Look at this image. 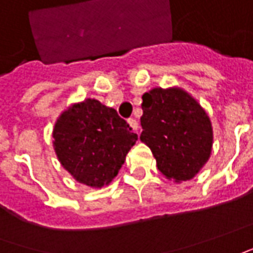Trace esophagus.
<instances>
[{
  "label": "esophagus",
  "instance_id": "esophagus-1",
  "mask_svg": "<svg viewBox=\"0 0 253 253\" xmlns=\"http://www.w3.org/2000/svg\"><path fill=\"white\" fill-rule=\"evenodd\" d=\"M127 122H128V126L131 127V128H133L135 133H137V134L140 133V126H138V122H137V120H135V119H128Z\"/></svg>",
  "mask_w": 253,
  "mask_h": 253
}]
</instances>
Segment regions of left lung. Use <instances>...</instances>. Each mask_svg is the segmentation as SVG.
I'll return each instance as SVG.
<instances>
[{
  "label": "left lung",
  "mask_w": 253,
  "mask_h": 253,
  "mask_svg": "<svg viewBox=\"0 0 253 253\" xmlns=\"http://www.w3.org/2000/svg\"><path fill=\"white\" fill-rule=\"evenodd\" d=\"M142 133L159 171L168 180H191L212 154V122L181 87H155L142 95Z\"/></svg>",
  "instance_id": "obj_1"
}]
</instances>
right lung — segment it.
Wrapping results in <instances>:
<instances>
[{
  "mask_svg": "<svg viewBox=\"0 0 253 253\" xmlns=\"http://www.w3.org/2000/svg\"><path fill=\"white\" fill-rule=\"evenodd\" d=\"M52 137L63 169L91 188H102L118 176L137 141L126 120L92 98L65 109L55 122Z\"/></svg>",
  "mask_w": 253,
  "mask_h": 253,
  "instance_id": "obj_1",
  "label": "right lung"
}]
</instances>
